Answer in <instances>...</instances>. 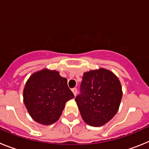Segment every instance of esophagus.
<instances>
[{
  "label": "esophagus",
  "instance_id": "1",
  "mask_svg": "<svg viewBox=\"0 0 149 149\" xmlns=\"http://www.w3.org/2000/svg\"><path fill=\"white\" fill-rule=\"evenodd\" d=\"M72 93H73L74 95L76 96V95H77V88H73V89H72Z\"/></svg>",
  "mask_w": 149,
  "mask_h": 149
}]
</instances>
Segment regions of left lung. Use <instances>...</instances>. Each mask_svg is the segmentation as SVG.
I'll return each mask as SVG.
<instances>
[{
	"label": "left lung",
	"instance_id": "1",
	"mask_svg": "<svg viewBox=\"0 0 149 149\" xmlns=\"http://www.w3.org/2000/svg\"><path fill=\"white\" fill-rule=\"evenodd\" d=\"M81 91L75 101L87 125L100 127L113 118L122 98L121 83L115 74L104 68L85 72Z\"/></svg>",
	"mask_w": 149,
	"mask_h": 149
}]
</instances>
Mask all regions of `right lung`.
<instances>
[{
	"label": "right lung",
	"mask_w": 149,
	"mask_h": 149,
	"mask_svg": "<svg viewBox=\"0 0 149 149\" xmlns=\"http://www.w3.org/2000/svg\"><path fill=\"white\" fill-rule=\"evenodd\" d=\"M74 96L67 79L56 70L43 68L29 77L23 91L24 104L32 119L44 125L60 119L65 103Z\"/></svg>",
	"instance_id": "add662e5"
}]
</instances>
